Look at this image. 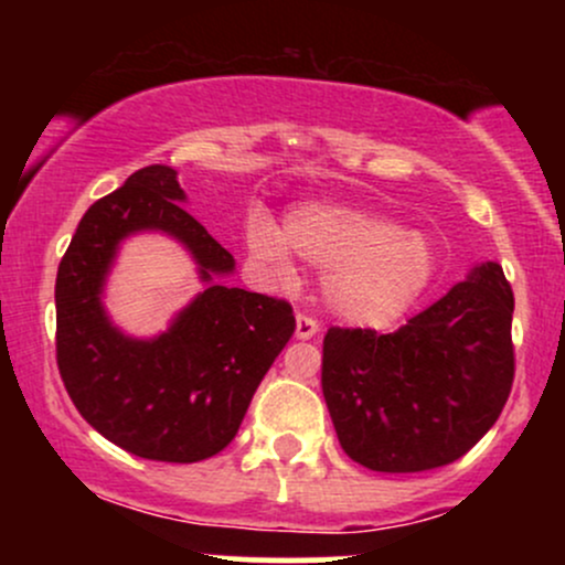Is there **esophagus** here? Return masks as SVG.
<instances>
[{
	"mask_svg": "<svg viewBox=\"0 0 565 565\" xmlns=\"http://www.w3.org/2000/svg\"><path fill=\"white\" fill-rule=\"evenodd\" d=\"M316 334H319V321L308 313H297V327H295L297 340H310V337Z\"/></svg>",
	"mask_w": 565,
	"mask_h": 565,
	"instance_id": "1",
	"label": "esophagus"
}]
</instances>
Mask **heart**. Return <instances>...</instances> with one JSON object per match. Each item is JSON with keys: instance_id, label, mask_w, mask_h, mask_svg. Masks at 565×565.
I'll return each mask as SVG.
<instances>
[{"instance_id": "b5f03b06", "label": "heart", "mask_w": 565, "mask_h": 565, "mask_svg": "<svg viewBox=\"0 0 565 565\" xmlns=\"http://www.w3.org/2000/svg\"><path fill=\"white\" fill-rule=\"evenodd\" d=\"M244 242L274 281L291 284L300 260L323 270V297L340 319L385 329L417 302L436 274V255L423 233L342 204H302L278 231L265 212L246 217Z\"/></svg>"}]
</instances>
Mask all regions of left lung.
<instances>
[{
  "instance_id": "1",
  "label": "left lung",
  "mask_w": 565,
  "mask_h": 565,
  "mask_svg": "<svg viewBox=\"0 0 565 565\" xmlns=\"http://www.w3.org/2000/svg\"><path fill=\"white\" fill-rule=\"evenodd\" d=\"M512 308L502 265L483 263L391 334L329 329L321 387L342 451L377 472L465 457L508 404Z\"/></svg>"
}]
</instances>
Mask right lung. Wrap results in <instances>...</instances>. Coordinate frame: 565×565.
Masks as SVG:
<instances>
[{
	"label": "right lung",
	"mask_w": 565,
	"mask_h": 565,
	"mask_svg": "<svg viewBox=\"0 0 565 565\" xmlns=\"http://www.w3.org/2000/svg\"><path fill=\"white\" fill-rule=\"evenodd\" d=\"M178 172L151 164L84 212L57 265L55 353L61 380L89 425L157 462H201L238 433L252 395L295 332L287 300L225 287L233 255L180 206ZM161 230L186 244L207 289L153 341L121 335L99 295L118 242Z\"/></svg>",
	"instance_id": "obj_1"
}]
</instances>
